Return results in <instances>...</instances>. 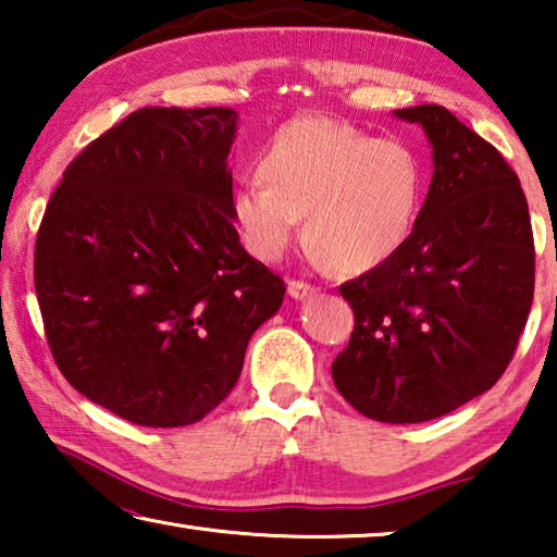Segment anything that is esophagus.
Here are the masks:
<instances>
[{"mask_svg":"<svg viewBox=\"0 0 557 557\" xmlns=\"http://www.w3.org/2000/svg\"><path fill=\"white\" fill-rule=\"evenodd\" d=\"M287 292H289V297L292 299H297V301H301V299H307V297H312L314 295V287L309 285V282H299V280H292L289 285H287Z\"/></svg>","mask_w":557,"mask_h":557,"instance_id":"1","label":"esophagus"}]
</instances>
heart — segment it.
Here are the masks:
<instances>
[{
    "label": "heart",
    "mask_w": 557,
    "mask_h": 557,
    "mask_svg": "<svg viewBox=\"0 0 557 557\" xmlns=\"http://www.w3.org/2000/svg\"><path fill=\"white\" fill-rule=\"evenodd\" d=\"M258 174L262 184H243L231 201L245 250L277 262L305 215L312 260L344 275L393 258L425 196V169L412 147L319 115L285 122L262 149Z\"/></svg>",
    "instance_id": "b5f03b06"
}]
</instances>
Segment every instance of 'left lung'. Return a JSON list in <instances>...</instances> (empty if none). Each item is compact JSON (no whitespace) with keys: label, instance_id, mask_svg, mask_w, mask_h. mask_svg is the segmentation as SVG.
<instances>
[{"label":"left lung","instance_id":"left-lung-1","mask_svg":"<svg viewBox=\"0 0 557 557\" xmlns=\"http://www.w3.org/2000/svg\"><path fill=\"white\" fill-rule=\"evenodd\" d=\"M395 117L425 129L435 172L408 243L342 285L356 326L332 375L366 418L408 425L502 379L533 305L535 250L521 182L486 139L442 106Z\"/></svg>","mask_w":557,"mask_h":557}]
</instances>
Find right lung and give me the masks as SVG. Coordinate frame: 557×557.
<instances>
[{"label":"right lung","instance_id":"obj_1","mask_svg":"<svg viewBox=\"0 0 557 557\" xmlns=\"http://www.w3.org/2000/svg\"><path fill=\"white\" fill-rule=\"evenodd\" d=\"M231 108H143L63 172L34 285L75 391L135 425L184 428L233 391L285 282L235 231Z\"/></svg>","mask_w":557,"mask_h":557}]
</instances>
